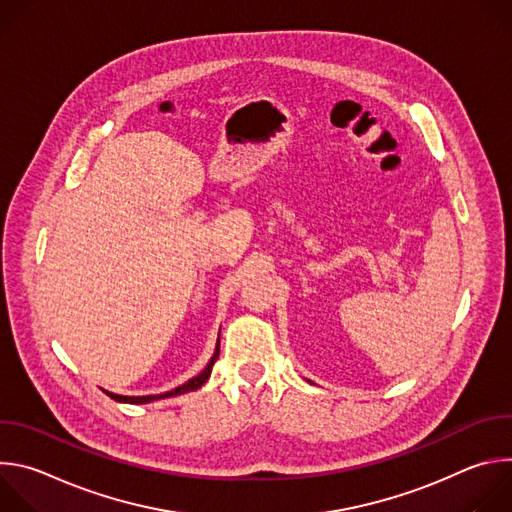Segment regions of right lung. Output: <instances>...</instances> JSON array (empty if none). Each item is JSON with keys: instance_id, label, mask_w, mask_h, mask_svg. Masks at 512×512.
Listing matches in <instances>:
<instances>
[{"instance_id": "add662e5", "label": "right lung", "mask_w": 512, "mask_h": 512, "mask_svg": "<svg viewBox=\"0 0 512 512\" xmlns=\"http://www.w3.org/2000/svg\"><path fill=\"white\" fill-rule=\"evenodd\" d=\"M218 336H221V332H218ZM218 352H221V338L216 340L214 354L210 356V360H208V364L204 367V371H202L200 375L192 377L190 381H186L184 385L172 389V391H166V393H160V395H139V397L117 395V393H109V391H105V389H103V391H105L113 401H119V403H133V405H143V403H152V401H158V399H168V397H176V395H184V393L196 391V389H200V387L208 381V377H210V373H212V367H214V362H216V358H218Z\"/></svg>"}]
</instances>
